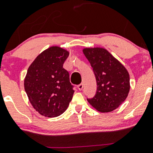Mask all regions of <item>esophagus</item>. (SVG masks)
<instances>
[{"instance_id": "1", "label": "esophagus", "mask_w": 153, "mask_h": 153, "mask_svg": "<svg viewBox=\"0 0 153 153\" xmlns=\"http://www.w3.org/2000/svg\"><path fill=\"white\" fill-rule=\"evenodd\" d=\"M77 87H78V89H79L80 91H81V90H82V89H83V88H84V84H80L79 85H78V86H77Z\"/></svg>"}]
</instances>
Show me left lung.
Returning a JSON list of instances; mask_svg holds the SVG:
<instances>
[{"label":"left lung","mask_w":153,"mask_h":153,"mask_svg":"<svg viewBox=\"0 0 153 153\" xmlns=\"http://www.w3.org/2000/svg\"><path fill=\"white\" fill-rule=\"evenodd\" d=\"M83 52L90 63L97 82L96 94L91 99L87 98L88 102L99 112H112L128 96L129 72L104 48H84Z\"/></svg>","instance_id":"obj_1"}]
</instances>
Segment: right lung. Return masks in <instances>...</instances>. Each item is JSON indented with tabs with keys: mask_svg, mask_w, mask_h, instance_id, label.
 <instances>
[{
	"mask_svg": "<svg viewBox=\"0 0 153 153\" xmlns=\"http://www.w3.org/2000/svg\"><path fill=\"white\" fill-rule=\"evenodd\" d=\"M69 52L57 46L43 51L31 64L24 79L29 102L41 115L54 118L64 113L75 91L69 72L63 68Z\"/></svg>",
	"mask_w": 153,
	"mask_h": 153,
	"instance_id": "right-lung-1",
	"label": "right lung"
}]
</instances>
